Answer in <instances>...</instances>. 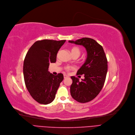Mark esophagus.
I'll return each instance as SVG.
<instances>
[{
  "mask_svg": "<svg viewBox=\"0 0 135 135\" xmlns=\"http://www.w3.org/2000/svg\"><path fill=\"white\" fill-rule=\"evenodd\" d=\"M68 75H64V79H66V78H68Z\"/></svg>",
  "mask_w": 135,
  "mask_h": 135,
  "instance_id": "obj_1",
  "label": "esophagus"
}]
</instances>
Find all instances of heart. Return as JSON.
Listing matches in <instances>:
<instances>
[{"instance_id":"heart-1","label":"heart","mask_w":135,"mask_h":135,"mask_svg":"<svg viewBox=\"0 0 135 135\" xmlns=\"http://www.w3.org/2000/svg\"><path fill=\"white\" fill-rule=\"evenodd\" d=\"M71 54L73 56L74 55H78L79 56L80 55V53H81V50L79 48L77 47H74L71 48ZM73 68L71 66H68L66 67V70H67V71H68V70H70L71 69H72Z\"/></svg>"}]
</instances>
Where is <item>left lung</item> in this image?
<instances>
[{
	"instance_id": "1",
	"label": "left lung",
	"mask_w": 135,
	"mask_h": 135,
	"mask_svg": "<svg viewBox=\"0 0 135 135\" xmlns=\"http://www.w3.org/2000/svg\"><path fill=\"white\" fill-rule=\"evenodd\" d=\"M69 43L81 45L87 53L85 62L77 72V75H84L81 81L71 76L73 83L70 87L72 97L80 103L90 102L97 97L104 86L108 71V61L102 46L90 38H82Z\"/></svg>"
}]
</instances>
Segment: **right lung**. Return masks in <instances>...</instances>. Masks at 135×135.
<instances>
[{
	"label": "right lung",
	"mask_w": 135,
	"mask_h": 135,
	"mask_svg": "<svg viewBox=\"0 0 135 135\" xmlns=\"http://www.w3.org/2000/svg\"><path fill=\"white\" fill-rule=\"evenodd\" d=\"M66 40H43L36 42L29 49L23 61V72L26 87L30 95L42 104L52 103L62 74L55 76L48 71L50 63L56 62V55Z\"/></svg>",
	"instance_id": "obj_1"
}]
</instances>
